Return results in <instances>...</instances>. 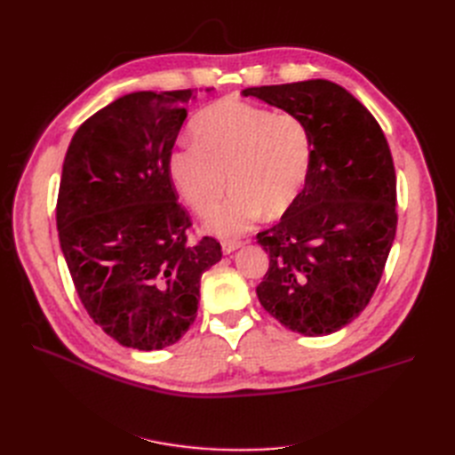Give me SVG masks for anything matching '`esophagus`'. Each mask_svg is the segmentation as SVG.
<instances>
[{"label":"esophagus","instance_id":"esophagus-1","mask_svg":"<svg viewBox=\"0 0 455 455\" xmlns=\"http://www.w3.org/2000/svg\"><path fill=\"white\" fill-rule=\"evenodd\" d=\"M244 243L243 241H237V239H226V241H222V251H224V254H231V252H235L237 249H241Z\"/></svg>","mask_w":455,"mask_h":455}]
</instances>
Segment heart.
<instances>
[{
    "label": "heart",
    "instance_id": "b5f03b06",
    "mask_svg": "<svg viewBox=\"0 0 455 455\" xmlns=\"http://www.w3.org/2000/svg\"><path fill=\"white\" fill-rule=\"evenodd\" d=\"M194 132L172 148L169 174L197 214L212 209L231 178L235 191L204 222L216 235H239L266 211L284 214L307 182L313 140L296 114L224 99L201 109Z\"/></svg>",
    "mask_w": 455,
    "mask_h": 455
}]
</instances>
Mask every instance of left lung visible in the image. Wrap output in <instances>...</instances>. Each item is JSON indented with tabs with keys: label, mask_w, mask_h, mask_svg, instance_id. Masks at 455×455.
I'll use <instances>...</instances> for the list:
<instances>
[{
	"label": "left lung",
	"mask_w": 455,
	"mask_h": 455,
	"mask_svg": "<svg viewBox=\"0 0 455 455\" xmlns=\"http://www.w3.org/2000/svg\"><path fill=\"white\" fill-rule=\"evenodd\" d=\"M307 123L309 178L281 222L256 235L269 269L264 309L304 336L338 332L374 296L396 231L387 139L351 92L326 79L243 91Z\"/></svg>",
	"instance_id": "obj_1"
}]
</instances>
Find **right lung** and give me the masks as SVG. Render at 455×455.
I'll list each match as a JSON object with an SVG mask.
<instances>
[{"mask_svg": "<svg viewBox=\"0 0 455 455\" xmlns=\"http://www.w3.org/2000/svg\"><path fill=\"white\" fill-rule=\"evenodd\" d=\"M194 91H139L91 116L68 146L57 201L64 259L81 304L125 347H169L194 324L212 237L188 244L169 156Z\"/></svg>", "mask_w": 455, "mask_h": 455, "instance_id": "add662e5", "label": "right lung"}]
</instances>
